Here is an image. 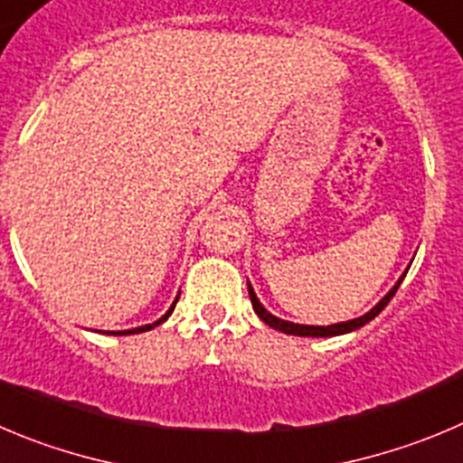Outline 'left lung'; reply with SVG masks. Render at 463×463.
Instances as JSON below:
<instances>
[{"label": "left lung", "instance_id": "obj_1", "mask_svg": "<svg viewBox=\"0 0 463 463\" xmlns=\"http://www.w3.org/2000/svg\"><path fill=\"white\" fill-rule=\"evenodd\" d=\"M407 270H409V268H407ZM407 270L402 272V277H400V279L395 281L393 288H391L389 293H386L384 298H382V300L377 302V305L373 307L371 311H366V314L359 316V318L345 320V323H334V325H327V327H325V325H298V323H290V320L277 318V316H272L270 311H268L266 307H263L261 302H259L257 293H254V288H252V284H250V281H248V293H250V300H252L254 311H257V316L263 320V323L268 325V327L279 329V332H284V334H293V336H316V338L341 336V334H350V332H354V329L364 327V325H366V323H371V320L375 318V316L380 314V311L384 309L386 305H389L391 298H393L395 290H398V286L402 284V279H404V275H407Z\"/></svg>", "mask_w": 463, "mask_h": 463}]
</instances>
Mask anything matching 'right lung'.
I'll use <instances>...</instances> for the list:
<instances>
[{
	"label": "right lung",
	"mask_w": 463,
	"mask_h": 463,
	"mask_svg": "<svg viewBox=\"0 0 463 463\" xmlns=\"http://www.w3.org/2000/svg\"><path fill=\"white\" fill-rule=\"evenodd\" d=\"M177 300H179V295L177 298H175V302L173 305H170V309L165 311V314L161 316V318L156 320V323H152V325H143V327H134V329H125V332H107V334H113V336H122V334H140V332H149V329H154L156 327V325H161V323H165V320L170 318V314H173L175 311V305H177Z\"/></svg>",
	"instance_id": "obj_1"
}]
</instances>
